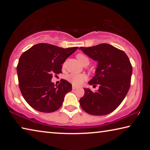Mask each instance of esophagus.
<instances>
[{
  "instance_id": "obj_1",
  "label": "esophagus",
  "mask_w": 150,
  "mask_h": 150,
  "mask_svg": "<svg viewBox=\"0 0 150 150\" xmlns=\"http://www.w3.org/2000/svg\"><path fill=\"white\" fill-rule=\"evenodd\" d=\"M72 88L73 90H75V89H77V88H78V87H77V86H75V85H73V87H72Z\"/></svg>"
}]
</instances>
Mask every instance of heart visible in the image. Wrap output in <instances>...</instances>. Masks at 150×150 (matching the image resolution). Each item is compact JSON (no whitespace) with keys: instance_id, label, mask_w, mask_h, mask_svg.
<instances>
[{"instance_id":"heart-1","label":"heart","mask_w":150,"mask_h":150,"mask_svg":"<svg viewBox=\"0 0 150 150\" xmlns=\"http://www.w3.org/2000/svg\"><path fill=\"white\" fill-rule=\"evenodd\" d=\"M77 58L79 62L83 64L85 62H89L88 58L86 55L79 54L77 55ZM67 80L75 85L79 86L82 85L85 81L87 80V75L83 73H71L67 76Z\"/></svg>"}]
</instances>
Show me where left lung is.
<instances>
[{"instance_id":"1","label":"left lung","mask_w":150,"mask_h":150,"mask_svg":"<svg viewBox=\"0 0 150 150\" xmlns=\"http://www.w3.org/2000/svg\"><path fill=\"white\" fill-rule=\"evenodd\" d=\"M79 50L97 62L95 75L88 84L100 85L96 92L84 88L85 95L79 100L81 108L92 115L110 114L120 105L130 88L132 74L130 59L123 51L108 44Z\"/></svg>"}]
</instances>
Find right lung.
Segmentation results:
<instances>
[{
  "mask_svg": "<svg viewBox=\"0 0 150 150\" xmlns=\"http://www.w3.org/2000/svg\"><path fill=\"white\" fill-rule=\"evenodd\" d=\"M78 47L62 48L48 44L33 45L20 56L17 74L21 93L28 104L42 112H52L62 106L72 85L65 79L55 87L53 74L62 73V64Z\"/></svg>",
  "mask_w": 150,
  "mask_h": 150,
  "instance_id": "add662e5",
  "label": "right lung"
}]
</instances>
